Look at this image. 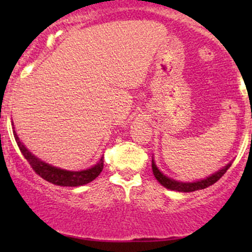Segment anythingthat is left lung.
Listing matches in <instances>:
<instances>
[{
  "label": "left lung",
  "mask_w": 252,
  "mask_h": 252,
  "mask_svg": "<svg viewBox=\"0 0 252 252\" xmlns=\"http://www.w3.org/2000/svg\"><path fill=\"white\" fill-rule=\"evenodd\" d=\"M231 163H228L227 166H225L224 168L219 170V172L215 173L213 175L209 176V178L204 179V180L196 181V182H180V181H175L173 179L167 178L166 175H163L160 170L158 169V167L155 166L154 160L152 161V168H153V173H154L156 180L160 182L162 186L166 187V189H172V190H178V192H194V190H199V189H204L206 187L212 186L213 184H216L219 179L221 178L222 175L226 173V170L230 168Z\"/></svg>",
  "instance_id": "1"
}]
</instances>
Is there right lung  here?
Segmentation results:
<instances>
[{"label":"right lung","mask_w":252,"mask_h":252,"mask_svg":"<svg viewBox=\"0 0 252 252\" xmlns=\"http://www.w3.org/2000/svg\"><path fill=\"white\" fill-rule=\"evenodd\" d=\"M13 132L17 146H19V149L21 150L22 155L25 156V158L28 161V163L31 164V167L33 168L34 172H35L39 176H41L42 179H45L46 181L51 182V184L58 185V186L70 187L82 186V185L89 184V182L94 180V179L100 174V172H102L104 164L103 158H100L99 162H98L96 166L85 170H80V172H70V170L57 168V167L45 163L43 161L40 160V158H35V156L32 154L30 150L21 143V141L17 137L15 130H14Z\"/></svg>","instance_id":"right-lung-1"}]
</instances>
